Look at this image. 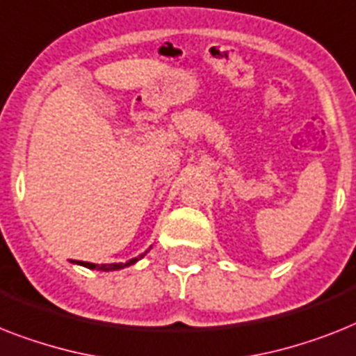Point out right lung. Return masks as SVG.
Returning a JSON list of instances; mask_svg holds the SVG:
<instances>
[{
  "label": "right lung",
  "mask_w": 356,
  "mask_h": 356,
  "mask_svg": "<svg viewBox=\"0 0 356 356\" xmlns=\"http://www.w3.org/2000/svg\"><path fill=\"white\" fill-rule=\"evenodd\" d=\"M144 254H140L138 258H133L129 259V261L126 263H104V265H95V263H88V261H76L80 263V265H83V267H88V268H98V270H118V268H124V267H129V265H133L135 261H138V259L143 258Z\"/></svg>",
  "instance_id": "1"
}]
</instances>
